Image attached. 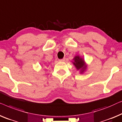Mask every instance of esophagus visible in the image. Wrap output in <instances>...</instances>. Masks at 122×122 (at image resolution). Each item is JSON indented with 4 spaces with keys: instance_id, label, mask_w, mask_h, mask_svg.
I'll return each instance as SVG.
<instances>
[{
    "instance_id": "34e87169",
    "label": "esophagus",
    "mask_w": 122,
    "mask_h": 122,
    "mask_svg": "<svg viewBox=\"0 0 122 122\" xmlns=\"http://www.w3.org/2000/svg\"><path fill=\"white\" fill-rule=\"evenodd\" d=\"M65 61V58H63V59H60L59 60V61H60V62H63V61Z\"/></svg>"
}]
</instances>
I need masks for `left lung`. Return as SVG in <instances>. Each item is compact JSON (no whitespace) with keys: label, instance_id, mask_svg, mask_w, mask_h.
I'll return each instance as SVG.
<instances>
[{"label":"left lung","instance_id":"1","mask_svg":"<svg viewBox=\"0 0 122 122\" xmlns=\"http://www.w3.org/2000/svg\"><path fill=\"white\" fill-rule=\"evenodd\" d=\"M72 63L76 67L77 70H80L81 73L84 72L86 70L87 65L85 61L79 56H76L73 58Z\"/></svg>","mask_w":122,"mask_h":122}]
</instances>
